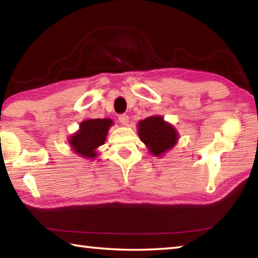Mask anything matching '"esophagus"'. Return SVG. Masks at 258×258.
Wrapping results in <instances>:
<instances>
[{"label":"esophagus","instance_id":"34e87169","mask_svg":"<svg viewBox=\"0 0 258 258\" xmlns=\"http://www.w3.org/2000/svg\"><path fill=\"white\" fill-rule=\"evenodd\" d=\"M118 120L121 125H124V126L128 125V116L126 115V113H121V115H119Z\"/></svg>","mask_w":258,"mask_h":258}]
</instances>
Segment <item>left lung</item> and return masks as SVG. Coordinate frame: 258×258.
I'll list each match as a JSON object with an SVG mask.
<instances>
[{"label":"left lung","instance_id":"obj_1","mask_svg":"<svg viewBox=\"0 0 258 258\" xmlns=\"http://www.w3.org/2000/svg\"><path fill=\"white\" fill-rule=\"evenodd\" d=\"M139 137L155 156H160L177 142V133L160 116L148 117L139 123Z\"/></svg>","mask_w":258,"mask_h":258}]
</instances>
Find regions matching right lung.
Here are the masks:
<instances>
[{
	"instance_id": "1",
	"label": "right lung",
	"mask_w": 258,
	"mask_h": 258,
	"mask_svg": "<svg viewBox=\"0 0 258 258\" xmlns=\"http://www.w3.org/2000/svg\"><path fill=\"white\" fill-rule=\"evenodd\" d=\"M112 124L110 119H89L81 124V130L69 139L73 149L84 158H94L95 149L102 146L108 130Z\"/></svg>"
}]
</instances>
